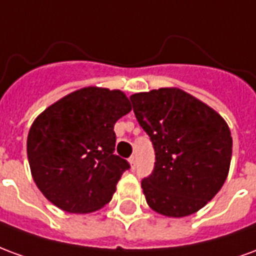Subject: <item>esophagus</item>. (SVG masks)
<instances>
[{
	"mask_svg": "<svg viewBox=\"0 0 256 256\" xmlns=\"http://www.w3.org/2000/svg\"><path fill=\"white\" fill-rule=\"evenodd\" d=\"M136 159H137V158H136V156H130V159H128V162H130V164H132V167H134L136 166Z\"/></svg>",
	"mask_w": 256,
	"mask_h": 256,
	"instance_id": "1",
	"label": "esophagus"
}]
</instances>
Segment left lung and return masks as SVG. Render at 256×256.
Wrapping results in <instances>:
<instances>
[{
  "label": "left lung",
  "instance_id": "left-lung-1",
  "mask_svg": "<svg viewBox=\"0 0 256 256\" xmlns=\"http://www.w3.org/2000/svg\"><path fill=\"white\" fill-rule=\"evenodd\" d=\"M130 100L155 148V168L141 182L146 203L172 218L198 212L229 174L233 141L228 123L178 88L136 93Z\"/></svg>",
  "mask_w": 256,
  "mask_h": 256
}]
</instances>
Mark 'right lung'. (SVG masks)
Instances as JSON below:
<instances>
[{
    "instance_id": "1",
    "label": "right lung",
    "mask_w": 256,
    "mask_h": 256,
    "mask_svg": "<svg viewBox=\"0 0 256 256\" xmlns=\"http://www.w3.org/2000/svg\"><path fill=\"white\" fill-rule=\"evenodd\" d=\"M132 111L120 90L88 86L49 106L27 137L31 176L42 194L63 211L102 208L128 163L114 154L118 119Z\"/></svg>"
}]
</instances>
